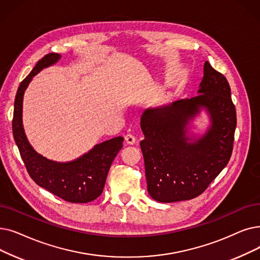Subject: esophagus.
<instances>
[{"mask_svg":"<svg viewBox=\"0 0 260 260\" xmlns=\"http://www.w3.org/2000/svg\"><path fill=\"white\" fill-rule=\"evenodd\" d=\"M124 140H125V143H127V144H134L135 142H136V138H135V136H133L132 134L125 135Z\"/></svg>","mask_w":260,"mask_h":260,"instance_id":"esophagus-1","label":"esophagus"}]
</instances>
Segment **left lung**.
I'll return each mask as SVG.
<instances>
[{
	"mask_svg": "<svg viewBox=\"0 0 260 260\" xmlns=\"http://www.w3.org/2000/svg\"><path fill=\"white\" fill-rule=\"evenodd\" d=\"M199 94L172 104L146 109L140 125L148 191L155 201L171 203L191 200L208 188L229 164L237 125L230 84L208 61ZM205 108L212 125L204 137L185 136L186 124Z\"/></svg>",
	"mask_w": 260,
	"mask_h": 260,
	"instance_id": "left-lung-1",
	"label": "left lung"
}]
</instances>
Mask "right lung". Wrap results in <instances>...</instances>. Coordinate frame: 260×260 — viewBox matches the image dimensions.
<instances>
[{"label":"right lung","mask_w":260,"mask_h":260,"mask_svg":"<svg viewBox=\"0 0 260 260\" xmlns=\"http://www.w3.org/2000/svg\"><path fill=\"white\" fill-rule=\"evenodd\" d=\"M59 58L60 55L57 53L43 56L21 82L15 99L13 134L22 160L34 182L67 202L88 203L102 194L110 166L122 149L124 139L116 137L104 141L78 159L60 164L49 160L34 151L22 124V102L27 85L43 68L55 63Z\"/></svg>","instance_id":"obj_1"}]
</instances>
